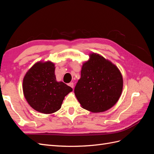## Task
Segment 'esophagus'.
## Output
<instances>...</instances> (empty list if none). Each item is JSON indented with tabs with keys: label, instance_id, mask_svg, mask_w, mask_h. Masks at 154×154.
Returning a JSON list of instances; mask_svg holds the SVG:
<instances>
[{
	"label": "esophagus",
	"instance_id": "obj_1",
	"mask_svg": "<svg viewBox=\"0 0 154 154\" xmlns=\"http://www.w3.org/2000/svg\"><path fill=\"white\" fill-rule=\"evenodd\" d=\"M68 85H69V86H70V87H71V88H73V87H74V83H73L72 82H71V83H69V84H68Z\"/></svg>",
	"mask_w": 154,
	"mask_h": 154
}]
</instances>
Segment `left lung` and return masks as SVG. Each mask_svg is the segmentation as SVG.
<instances>
[{
    "instance_id": "left-lung-1",
    "label": "left lung",
    "mask_w": 154,
    "mask_h": 154,
    "mask_svg": "<svg viewBox=\"0 0 154 154\" xmlns=\"http://www.w3.org/2000/svg\"><path fill=\"white\" fill-rule=\"evenodd\" d=\"M123 86L119 69L102 56L93 53L82 65L81 78L74 88V94L83 109L102 112L117 103Z\"/></svg>"
}]
</instances>
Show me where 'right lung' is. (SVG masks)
Returning a JSON list of instances; mask_svg holds the SVG:
<instances>
[{
  "label": "right lung",
  "mask_w": 154,
  "mask_h": 154,
  "mask_svg": "<svg viewBox=\"0 0 154 154\" xmlns=\"http://www.w3.org/2000/svg\"><path fill=\"white\" fill-rule=\"evenodd\" d=\"M54 63L38 62L27 71L23 79V92L28 104L39 112L49 114L58 111L64 97L72 88L57 82Z\"/></svg>",
  "instance_id": "1"
}]
</instances>
